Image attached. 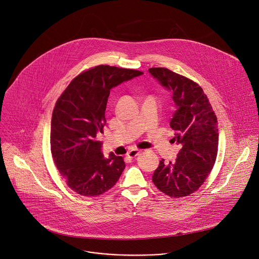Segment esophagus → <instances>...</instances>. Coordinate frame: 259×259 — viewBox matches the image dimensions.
<instances>
[{
  "label": "esophagus",
  "mask_w": 259,
  "mask_h": 259,
  "mask_svg": "<svg viewBox=\"0 0 259 259\" xmlns=\"http://www.w3.org/2000/svg\"><path fill=\"white\" fill-rule=\"evenodd\" d=\"M139 153H140V150H138V149H132V150L128 151L127 156L130 157V158H134V157H136Z\"/></svg>",
  "instance_id": "1"
}]
</instances>
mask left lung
I'll list each match as a JSON object with an SVG mask.
<instances>
[{"label": "left lung", "instance_id": "obj_1", "mask_svg": "<svg viewBox=\"0 0 259 259\" xmlns=\"http://www.w3.org/2000/svg\"><path fill=\"white\" fill-rule=\"evenodd\" d=\"M148 72L170 94L176 109L169 121L175 131L171 142L181 145L175 161H159L152 182L170 197L187 196L203 184L214 164L219 146L217 116L194 81L166 68H150Z\"/></svg>", "mask_w": 259, "mask_h": 259}]
</instances>
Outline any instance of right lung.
I'll use <instances>...</instances> for the list:
<instances>
[{
	"mask_svg": "<svg viewBox=\"0 0 259 259\" xmlns=\"http://www.w3.org/2000/svg\"><path fill=\"white\" fill-rule=\"evenodd\" d=\"M143 73L100 65L75 77L55 106L51 124L52 155L68 186L84 196L111 189L125 168L122 156L105 157L99 140L106 125L110 91Z\"/></svg>",
	"mask_w": 259,
	"mask_h": 259,
	"instance_id": "right-lung-1",
	"label": "right lung"
}]
</instances>
